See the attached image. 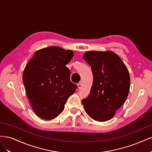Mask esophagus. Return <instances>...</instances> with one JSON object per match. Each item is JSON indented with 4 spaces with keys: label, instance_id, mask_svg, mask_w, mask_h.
Here are the masks:
<instances>
[{
    "label": "esophagus",
    "instance_id": "esophagus-1",
    "mask_svg": "<svg viewBox=\"0 0 152 152\" xmlns=\"http://www.w3.org/2000/svg\"><path fill=\"white\" fill-rule=\"evenodd\" d=\"M77 86H78V88H79V89H81V87H82V84L80 83H80H79V84H77Z\"/></svg>",
    "mask_w": 152,
    "mask_h": 152
}]
</instances>
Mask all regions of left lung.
<instances>
[{"label": "left lung", "mask_w": 152, "mask_h": 152, "mask_svg": "<svg viewBox=\"0 0 152 152\" xmlns=\"http://www.w3.org/2000/svg\"><path fill=\"white\" fill-rule=\"evenodd\" d=\"M83 58L91 67L94 80L88 97L82 100V104L94 120L109 121L127 98L129 71L121 58L110 50L87 51Z\"/></svg>", "instance_id": "obj_1"}]
</instances>
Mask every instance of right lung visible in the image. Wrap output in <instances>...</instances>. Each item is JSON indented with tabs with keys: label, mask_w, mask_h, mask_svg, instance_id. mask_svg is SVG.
<instances>
[{
	"label": "right lung",
	"mask_w": 152,
	"mask_h": 152,
	"mask_svg": "<svg viewBox=\"0 0 152 152\" xmlns=\"http://www.w3.org/2000/svg\"><path fill=\"white\" fill-rule=\"evenodd\" d=\"M73 57L71 50L50 46L37 50L26 64L23 81L31 107L41 118L58 117L75 92L77 86L70 81V71L65 66Z\"/></svg>",
	"instance_id": "1"
}]
</instances>
